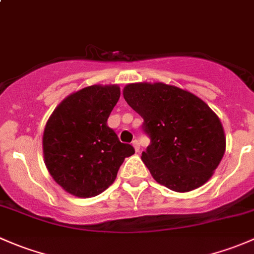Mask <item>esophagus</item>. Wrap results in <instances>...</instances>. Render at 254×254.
I'll use <instances>...</instances> for the list:
<instances>
[{
	"label": "esophagus",
	"mask_w": 254,
	"mask_h": 254,
	"mask_svg": "<svg viewBox=\"0 0 254 254\" xmlns=\"http://www.w3.org/2000/svg\"><path fill=\"white\" fill-rule=\"evenodd\" d=\"M132 146H134L135 151H136V152H139V151H140V142H139V140H134V141H132Z\"/></svg>",
	"instance_id": "34e87169"
}]
</instances>
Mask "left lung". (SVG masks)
Here are the masks:
<instances>
[{
  "label": "left lung",
  "instance_id": "left-lung-1",
  "mask_svg": "<svg viewBox=\"0 0 254 254\" xmlns=\"http://www.w3.org/2000/svg\"><path fill=\"white\" fill-rule=\"evenodd\" d=\"M123 94L143 119L151 142L141 160L153 179L179 193L206 183L224 156L226 137L205 102L162 82L127 84Z\"/></svg>",
  "mask_w": 254,
  "mask_h": 254
}]
</instances>
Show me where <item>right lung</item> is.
Listing matches in <instances>:
<instances>
[{
    "label": "right lung",
    "instance_id": "add662e5",
    "mask_svg": "<svg viewBox=\"0 0 254 254\" xmlns=\"http://www.w3.org/2000/svg\"><path fill=\"white\" fill-rule=\"evenodd\" d=\"M118 84H93L66 97L49 118L43 135L45 166L67 193L91 198L117 178L125 157L134 155L107 125L119 101Z\"/></svg>",
    "mask_w": 254,
    "mask_h": 254
}]
</instances>
